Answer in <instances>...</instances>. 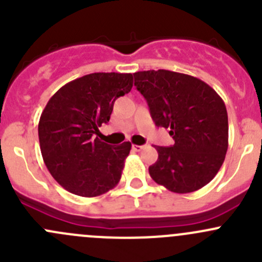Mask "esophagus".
I'll use <instances>...</instances> for the list:
<instances>
[{"label": "esophagus", "instance_id": "34e87169", "mask_svg": "<svg viewBox=\"0 0 262 262\" xmlns=\"http://www.w3.org/2000/svg\"><path fill=\"white\" fill-rule=\"evenodd\" d=\"M144 147H145L144 145H132V149H134L135 151H141Z\"/></svg>", "mask_w": 262, "mask_h": 262}]
</instances>
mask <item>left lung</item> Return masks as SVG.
Wrapping results in <instances>:
<instances>
[{
    "label": "left lung",
    "instance_id": "obj_1",
    "mask_svg": "<svg viewBox=\"0 0 262 262\" xmlns=\"http://www.w3.org/2000/svg\"><path fill=\"white\" fill-rule=\"evenodd\" d=\"M158 127L169 128L172 146H155L150 177L167 190L188 193L216 176L228 149V115L218 93L198 77L168 70L134 74Z\"/></svg>",
    "mask_w": 262,
    "mask_h": 262
}]
</instances>
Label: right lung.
Instances as JSON below:
<instances>
[{"label":"right lung","instance_id":"right-lung-1","mask_svg":"<svg viewBox=\"0 0 262 262\" xmlns=\"http://www.w3.org/2000/svg\"><path fill=\"white\" fill-rule=\"evenodd\" d=\"M132 84V74L94 72L67 82L47 103L38 125L40 151L52 177L69 192L95 198L120 182L131 142L112 146L95 135Z\"/></svg>","mask_w":262,"mask_h":262}]
</instances>
